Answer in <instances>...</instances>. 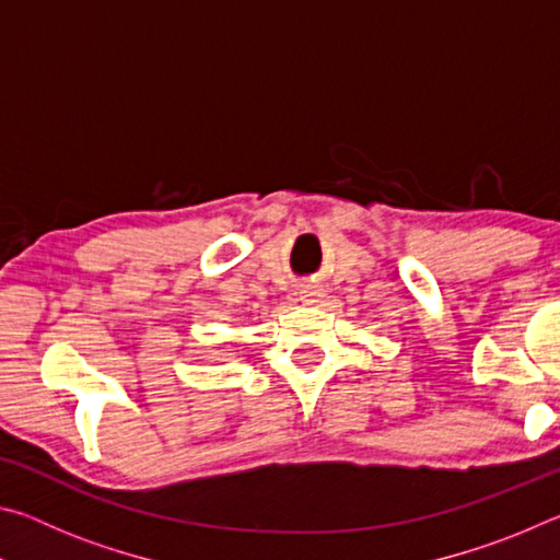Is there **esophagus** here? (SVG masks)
I'll return each instance as SVG.
<instances>
[{"label": "esophagus", "instance_id": "1", "mask_svg": "<svg viewBox=\"0 0 560 560\" xmlns=\"http://www.w3.org/2000/svg\"><path fill=\"white\" fill-rule=\"evenodd\" d=\"M299 299H301V303H306V306H316V303L324 299V291H320L318 287H301Z\"/></svg>", "mask_w": 560, "mask_h": 560}]
</instances>
